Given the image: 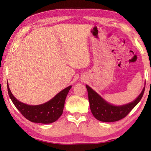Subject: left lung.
Wrapping results in <instances>:
<instances>
[{"label": "left lung", "instance_id": "left-lung-1", "mask_svg": "<svg viewBox=\"0 0 151 151\" xmlns=\"http://www.w3.org/2000/svg\"><path fill=\"white\" fill-rule=\"evenodd\" d=\"M86 87L88 91L90 109L93 115L97 119L104 122H113L124 118L141 100L145 90L144 86L141 93L133 102L117 106L106 102L88 85H86Z\"/></svg>", "mask_w": 151, "mask_h": 151}]
</instances>
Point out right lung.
Wrapping results in <instances>:
<instances>
[{"label":"right lung","mask_w":151,"mask_h":151,"mask_svg":"<svg viewBox=\"0 0 151 151\" xmlns=\"http://www.w3.org/2000/svg\"><path fill=\"white\" fill-rule=\"evenodd\" d=\"M71 86L58 93L54 98L45 104L31 106L16 100L10 91L7 83V91L12 102L20 113L28 120L35 123L50 124L54 122L61 116L63 112L66 97Z\"/></svg>","instance_id":"1"}]
</instances>
